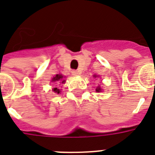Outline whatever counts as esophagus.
Wrapping results in <instances>:
<instances>
[{"label":"esophagus","instance_id":"34e87169","mask_svg":"<svg viewBox=\"0 0 155 155\" xmlns=\"http://www.w3.org/2000/svg\"><path fill=\"white\" fill-rule=\"evenodd\" d=\"M79 72L78 71H77V70H73V72H72V74H73V76H78V75H79Z\"/></svg>","mask_w":155,"mask_h":155}]
</instances>
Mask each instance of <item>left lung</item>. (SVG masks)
I'll return each instance as SVG.
<instances>
[{"label": "left lung", "mask_w": 155, "mask_h": 155, "mask_svg": "<svg viewBox=\"0 0 155 155\" xmlns=\"http://www.w3.org/2000/svg\"><path fill=\"white\" fill-rule=\"evenodd\" d=\"M97 75H94V78H97ZM102 91V88H101L100 86H98V87H97V88H96V91L97 92H101V91Z\"/></svg>", "instance_id": "left-lung-1"}]
</instances>
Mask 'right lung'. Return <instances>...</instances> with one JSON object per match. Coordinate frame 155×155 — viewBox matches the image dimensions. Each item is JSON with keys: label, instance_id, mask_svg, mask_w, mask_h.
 Wrapping results in <instances>:
<instances>
[{"label": "right lung", "instance_id": "add662e5", "mask_svg": "<svg viewBox=\"0 0 155 155\" xmlns=\"http://www.w3.org/2000/svg\"><path fill=\"white\" fill-rule=\"evenodd\" d=\"M64 77L62 75V74H56L55 76L52 78L51 82H56V83H58V82H60V83H64L65 82V80H64ZM53 91H54L55 93H58V94H59L61 92V90L59 88H58V87H54L53 89Z\"/></svg>", "mask_w": 155, "mask_h": 155}]
</instances>
